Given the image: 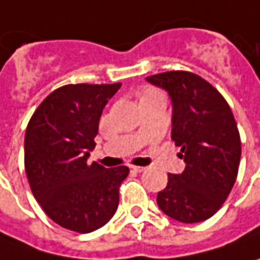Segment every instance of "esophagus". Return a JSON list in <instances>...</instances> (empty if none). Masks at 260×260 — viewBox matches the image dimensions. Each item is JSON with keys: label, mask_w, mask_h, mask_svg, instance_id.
Returning a JSON list of instances; mask_svg holds the SVG:
<instances>
[{"label": "esophagus", "mask_w": 260, "mask_h": 260, "mask_svg": "<svg viewBox=\"0 0 260 260\" xmlns=\"http://www.w3.org/2000/svg\"><path fill=\"white\" fill-rule=\"evenodd\" d=\"M132 171H135V172H143V171H146L145 166H132Z\"/></svg>", "instance_id": "34e87169"}]
</instances>
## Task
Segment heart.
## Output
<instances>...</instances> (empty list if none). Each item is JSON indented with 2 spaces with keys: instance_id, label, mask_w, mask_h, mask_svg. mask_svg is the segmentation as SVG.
<instances>
[{
  "instance_id": "obj_1",
  "label": "heart",
  "mask_w": 260,
  "mask_h": 260,
  "mask_svg": "<svg viewBox=\"0 0 260 260\" xmlns=\"http://www.w3.org/2000/svg\"><path fill=\"white\" fill-rule=\"evenodd\" d=\"M147 92H149V91H147Z\"/></svg>"
}]
</instances>
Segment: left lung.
Returning a JSON list of instances; mask_svg holds the SVG:
<instances>
[{
    "label": "left lung",
    "instance_id": "left-lung-1",
    "mask_svg": "<svg viewBox=\"0 0 260 260\" xmlns=\"http://www.w3.org/2000/svg\"><path fill=\"white\" fill-rule=\"evenodd\" d=\"M146 79L172 100V140L185 162L182 174L168 175L157 205L181 223L204 221L220 210L237 178L242 143L235 115L224 96L192 72L171 71Z\"/></svg>",
    "mask_w": 260,
    "mask_h": 260
}]
</instances>
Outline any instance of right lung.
<instances>
[{"mask_svg":"<svg viewBox=\"0 0 260 260\" xmlns=\"http://www.w3.org/2000/svg\"><path fill=\"white\" fill-rule=\"evenodd\" d=\"M121 84H71L49 94L25 128L24 168L37 203L56 224L76 233L103 227L118 207L127 166L88 162L100 117Z\"/></svg>","mask_w":260,"mask_h":260,"instance_id":"right-lung-1","label":"right lung"}]
</instances>
